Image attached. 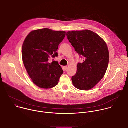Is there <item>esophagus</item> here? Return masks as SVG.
<instances>
[{
	"label": "esophagus",
	"mask_w": 128,
	"mask_h": 128,
	"mask_svg": "<svg viewBox=\"0 0 128 128\" xmlns=\"http://www.w3.org/2000/svg\"><path fill=\"white\" fill-rule=\"evenodd\" d=\"M63 68L64 70H66L67 68H68V66H63Z\"/></svg>",
	"instance_id": "obj_1"
}]
</instances>
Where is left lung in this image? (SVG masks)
<instances>
[{
	"label": "left lung",
	"instance_id": "left-lung-1",
	"mask_svg": "<svg viewBox=\"0 0 128 128\" xmlns=\"http://www.w3.org/2000/svg\"><path fill=\"white\" fill-rule=\"evenodd\" d=\"M66 36L75 50L84 58L83 62L78 64L76 74L72 76V84L80 90L91 89L106 72L109 60L107 44L98 35L89 30L69 31Z\"/></svg>",
	"mask_w": 128,
	"mask_h": 128
}]
</instances>
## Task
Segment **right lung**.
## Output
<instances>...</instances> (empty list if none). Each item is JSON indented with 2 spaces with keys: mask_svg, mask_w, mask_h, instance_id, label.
I'll return each mask as SVG.
<instances>
[{
  "mask_svg": "<svg viewBox=\"0 0 128 128\" xmlns=\"http://www.w3.org/2000/svg\"><path fill=\"white\" fill-rule=\"evenodd\" d=\"M64 31L44 28L31 31L22 48L23 64L32 82L38 87L49 89L58 84L64 72L58 62H49L50 56H58V45L66 36Z\"/></svg>",
  "mask_w": 128,
  "mask_h": 128,
  "instance_id": "add662e5",
  "label": "right lung"
}]
</instances>
